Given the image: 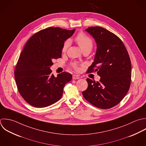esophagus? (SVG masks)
<instances>
[{"label":"esophagus","mask_w":146,"mask_h":146,"mask_svg":"<svg viewBox=\"0 0 146 146\" xmlns=\"http://www.w3.org/2000/svg\"><path fill=\"white\" fill-rule=\"evenodd\" d=\"M79 78H80L79 76L76 75V74H73V80H77V79H79Z\"/></svg>","instance_id":"1"}]
</instances>
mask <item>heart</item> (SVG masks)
I'll use <instances>...</instances> for the list:
<instances>
[{"mask_svg": "<svg viewBox=\"0 0 146 146\" xmlns=\"http://www.w3.org/2000/svg\"><path fill=\"white\" fill-rule=\"evenodd\" d=\"M75 41L83 52L85 50L91 51L93 47V40L84 32L78 33L75 37ZM69 44L70 42L69 40H66L64 42L62 48V52H65L66 51L69 46ZM72 66L75 70H78V65L76 62L72 63Z\"/></svg>", "mask_w": 146, "mask_h": 146, "instance_id": "1", "label": "heart"}]
</instances>
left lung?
<instances>
[{"instance_id":"left-lung-1","label":"left lung","mask_w":146,"mask_h":146,"mask_svg":"<svg viewBox=\"0 0 146 146\" xmlns=\"http://www.w3.org/2000/svg\"><path fill=\"white\" fill-rule=\"evenodd\" d=\"M95 39L97 48L94 62L87 73L97 72L99 81L87 78L85 99L94 106L108 109L118 105L128 92L131 78V64L122 40L115 34L101 27L85 29Z\"/></svg>"}]
</instances>
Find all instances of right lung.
Here are the masks:
<instances>
[{
  "instance_id": "1",
  "label": "right lung",
  "mask_w": 146,
  "mask_h": 146,
  "mask_svg": "<svg viewBox=\"0 0 146 146\" xmlns=\"http://www.w3.org/2000/svg\"><path fill=\"white\" fill-rule=\"evenodd\" d=\"M76 29L49 27L33 35L25 44L15 69L18 91L24 100L36 108H45L62 97L65 84L72 76L64 72L54 77L50 67L61 57L64 41Z\"/></svg>"
}]
</instances>
